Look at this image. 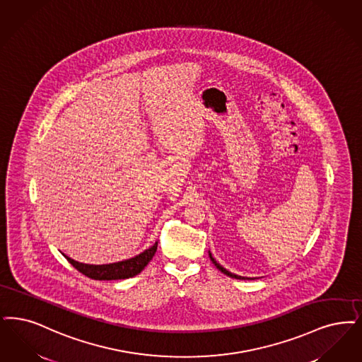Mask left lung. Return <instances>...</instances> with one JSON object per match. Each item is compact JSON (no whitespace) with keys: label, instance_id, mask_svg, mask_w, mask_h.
Wrapping results in <instances>:
<instances>
[{"label":"left lung","instance_id":"obj_1","mask_svg":"<svg viewBox=\"0 0 362 362\" xmlns=\"http://www.w3.org/2000/svg\"><path fill=\"white\" fill-rule=\"evenodd\" d=\"M209 255H210V260L213 261V264L217 267L218 269L222 272V274H225V275L229 276V277H233V279H240V280H245L246 277H243V276H237L232 274V272H229V271H226L221 264H218L217 261L213 259V256H211V253L209 252Z\"/></svg>","mask_w":362,"mask_h":362}]
</instances>
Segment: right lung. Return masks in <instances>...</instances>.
Masks as SVG:
<instances>
[{
    "label": "right lung",
    "instance_id": "right-lung-1",
    "mask_svg": "<svg viewBox=\"0 0 362 362\" xmlns=\"http://www.w3.org/2000/svg\"><path fill=\"white\" fill-rule=\"evenodd\" d=\"M158 249V243H155L153 246L140 253L139 256L129 259V260L119 261V262H113V264H106V265H88L83 262L74 261L73 259L64 257L73 265L75 269H78L81 274L94 279V280H119V279H129L133 276L139 275L152 257L155 256Z\"/></svg>",
    "mask_w": 362,
    "mask_h": 362
}]
</instances>
